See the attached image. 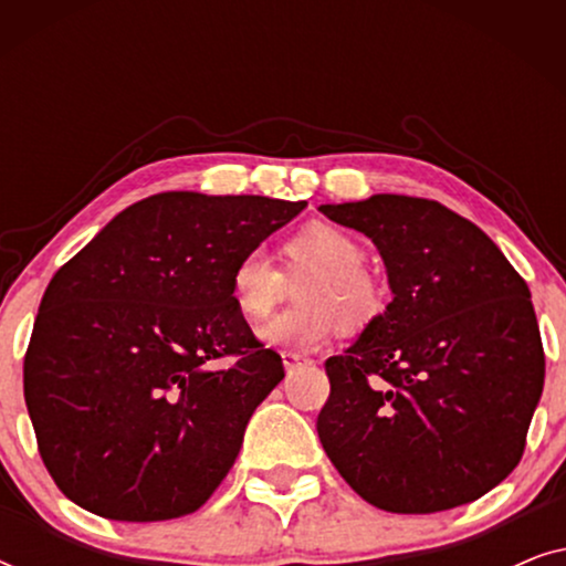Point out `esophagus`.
I'll list each match as a JSON object with an SVG mask.
<instances>
[{
    "instance_id": "esophagus-1",
    "label": "esophagus",
    "mask_w": 566,
    "mask_h": 566,
    "mask_svg": "<svg viewBox=\"0 0 566 566\" xmlns=\"http://www.w3.org/2000/svg\"><path fill=\"white\" fill-rule=\"evenodd\" d=\"M281 358H283L285 370H293V368H298V366H304V363H308L306 355H298V353H283Z\"/></svg>"
}]
</instances>
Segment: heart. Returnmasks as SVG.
<instances>
[{"mask_svg": "<svg viewBox=\"0 0 566 566\" xmlns=\"http://www.w3.org/2000/svg\"><path fill=\"white\" fill-rule=\"evenodd\" d=\"M283 268L265 252H244L229 273V291L237 312L260 319L283 301L289 281L296 304L283 308L258 327L262 343L308 350L335 335H358L384 314V291L366 270V247L350 231L332 223H308L281 244Z\"/></svg>", "mask_w": 566, "mask_h": 566, "instance_id": "b5f03b06", "label": "heart"}]
</instances>
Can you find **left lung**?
Wrapping results in <instances>:
<instances>
[{
  "mask_svg": "<svg viewBox=\"0 0 566 566\" xmlns=\"http://www.w3.org/2000/svg\"><path fill=\"white\" fill-rule=\"evenodd\" d=\"M319 211L376 244L394 296L324 363V451L386 513L479 500L517 467L544 391L528 285L482 229L438 200L381 192Z\"/></svg>",
  "mask_w": 566,
  "mask_h": 566,
  "instance_id": "obj_1",
  "label": "left lung"
}]
</instances>
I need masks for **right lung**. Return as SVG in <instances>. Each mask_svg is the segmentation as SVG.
I'll return each instance as SVG.
<instances>
[{
  "label": "right lung",
  "mask_w": 566,
  "mask_h": 566,
  "mask_svg": "<svg viewBox=\"0 0 566 566\" xmlns=\"http://www.w3.org/2000/svg\"><path fill=\"white\" fill-rule=\"evenodd\" d=\"M306 200L159 192L51 277L22 384L38 451L69 500L154 523L203 505L283 360L237 312L229 273ZM223 357L232 360L219 367Z\"/></svg>",
  "instance_id": "1"
}]
</instances>
